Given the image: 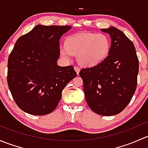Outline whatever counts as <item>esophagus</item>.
I'll return each mask as SVG.
<instances>
[{
	"label": "esophagus",
	"mask_w": 148,
	"mask_h": 148,
	"mask_svg": "<svg viewBox=\"0 0 148 148\" xmlns=\"http://www.w3.org/2000/svg\"><path fill=\"white\" fill-rule=\"evenodd\" d=\"M74 70H75V71H76V72H77V75H79V74L80 69L79 68V67H77V66H74Z\"/></svg>",
	"instance_id": "obj_1"
}]
</instances>
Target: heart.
Instances as JSON below:
<instances>
[{
  "label": "heart",
  "mask_w": 148,
  "mask_h": 148,
  "mask_svg": "<svg viewBox=\"0 0 148 148\" xmlns=\"http://www.w3.org/2000/svg\"><path fill=\"white\" fill-rule=\"evenodd\" d=\"M64 46L60 50L62 57L69 59L71 55L77 56L80 65L92 68L107 59L112 44L110 37L104 34L82 32L67 36Z\"/></svg>",
  "instance_id": "1"
}]
</instances>
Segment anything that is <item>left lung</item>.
Instances as JSON below:
<instances>
[{"instance_id": "1", "label": "left lung", "mask_w": 148, "mask_h": 148, "mask_svg": "<svg viewBox=\"0 0 148 148\" xmlns=\"http://www.w3.org/2000/svg\"><path fill=\"white\" fill-rule=\"evenodd\" d=\"M111 38V51L101 64L82 69L86 103L95 113L115 115L127 107L135 92L139 62L133 43L118 28H102Z\"/></svg>"}]
</instances>
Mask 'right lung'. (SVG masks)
Returning <instances> with one entry per match:
<instances>
[{
	"label": "right lung",
	"instance_id": "1",
	"mask_svg": "<svg viewBox=\"0 0 148 148\" xmlns=\"http://www.w3.org/2000/svg\"><path fill=\"white\" fill-rule=\"evenodd\" d=\"M69 26L37 25L16 41L8 60V85L21 110L33 115L50 114L63 89L77 77L72 66H59V40Z\"/></svg>",
	"mask_w": 148,
	"mask_h": 148
}]
</instances>
